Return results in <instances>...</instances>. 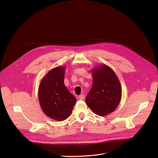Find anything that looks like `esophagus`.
<instances>
[{
  "label": "esophagus",
  "mask_w": 158,
  "mask_h": 158,
  "mask_svg": "<svg viewBox=\"0 0 158 158\" xmlns=\"http://www.w3.org/2000/svg\"><path fill=\"white\" fill-rule=\"evenodd\" d=\"M79 99L80 100H84L85 99V96L84 94H81L79 96Z\"/></svg>",
  "instance_id": "34e87169"
}]
</instances>
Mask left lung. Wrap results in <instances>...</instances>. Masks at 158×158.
I'll return each mask as SVG.
<instances>
[{
    "mask_svg": "<svg viewBox=\"0 0 158 158\" xmlns=\"http://www.w3.org/2000/svg\"><path fill=\"white\" fill-rule=\"evenodd\" d=\"M92 73L93 84L85 102L95 114L106 116L119 105L122 94L121 85L113 70L105 64L95 67Z\"/></svg>",
    "mask_w": 158,
    "mask_h": 158,
    "instance_id": "left-lung-1",
    "label": "left lung"
}]
</instances>
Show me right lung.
I'll return each instance as SVG.
<instances>
[{
	"instance_id": "obj_1",
	"label": "right lung",
	"mask_w": 158,
	"mask_h": 158,
	"mask_svg": "<svg viewBox=\"0 0 158 158\" xmlns=\"http://www.w3.org/2000/svg\"><path fill=\"white\" fill-rule=\"evenodd\" d=\"M65 69L59 66L51 69L42 79L38 91L40 106L44 114L58 121L71 116L77 101L64 85Z\"/></svg>"
}]
</instances>
